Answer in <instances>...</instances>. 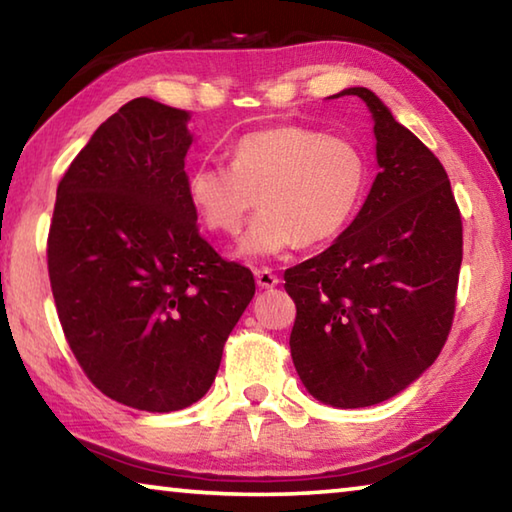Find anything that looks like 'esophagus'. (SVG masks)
I'll list each match as a JSON object with an SVG mask.
<instances>
[{"mask_svg":"<svg viewBox=\"0 0 512 512\" xmlns=\"http://www.w3.org/2000/svg\"><path fill=\"white\" fill-rule=\"evenodd\" d=\"M255 280L259 289H273L280 284V277H277L271 268H255Z\"/></svg>","mask_w":512,"mask_h":512,"instance_id":"esophagus-1","label":"esophagus"}]
</instances>
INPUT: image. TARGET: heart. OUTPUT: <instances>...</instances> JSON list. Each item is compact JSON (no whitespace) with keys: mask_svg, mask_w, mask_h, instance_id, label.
Listing matches in <instances>:
<instances>
[{"mask_svg":"<svg viewBox=\"0 0 512 512\" xmlns=\"http://www.w3.org/2000/svg\"><path fill=\"white\" fill-rule=\"evenodd\" d=\"M366 155L345 137L307 126H273L241 135L230 164L203 162L187 173V198L214 235L237 237L246 257H275L298 244L316 248L345 232L368 192Z\"/></svg>","mask_w":512,"mask_h":512,"instance_id":"1","label":"heart"}]
</instances>
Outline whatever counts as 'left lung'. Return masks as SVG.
I'll use <instances>...</instances> for the list:
<instances>
[{
    "instance_id": "1",
    "label": "left lung",
    "mask_w": 512,
    "mask_h": 512,
    "mask_svg": "<svg viewBox=\"0 0 512 512\" xmlns=\"http://www.w3.org/2000/svg\"><path fill=\"white\" fill-rule=\"evenodd\" d=\"M379 173L357 219L284 273L296 302L291 357L316 400L361 409L397 395L443 350L456 311L463 221L440 160L375 92ZM339 97V94H334Z\"/></svg>"
}]
</instances>
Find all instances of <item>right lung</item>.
<instances>
[{
    "instance_id": "add662e5",
    "label": "right lung",
    "mask_w": 512,
    "mask_h": 512,
    "mask_svg": "<svg viewBox=\"0 0 512 512\" xmlns=\"http://www.w3.org/2000/svg\"><path fill=\"white\" fill-rule=\"evenodd\" d=\"M187 110L133 99L60 178L47 266L58 320L103 395L180 411L210 391L255 296L246 266L201 237L187 198Z\"/></svg>"
}]
</instances>
